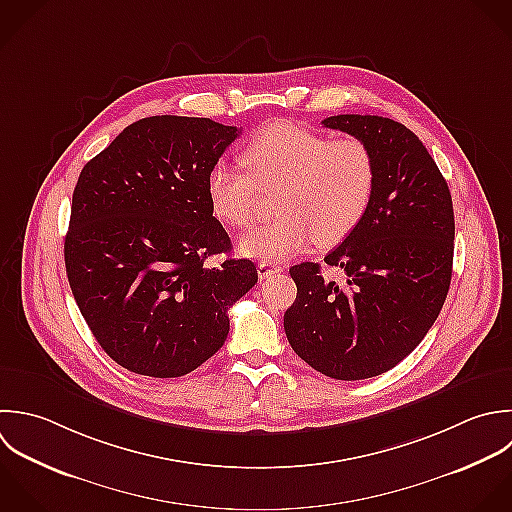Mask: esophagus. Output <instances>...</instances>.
Listing matches in <instances>:
<instances>
[{
  "label": "esophagus",
  "instance_id": "1",
  "mask_svg": "<svg viewBox=\"0 0 512 512\" xmlns=\"http://www.w3.org/2000/svg\"><path fill=\"white\" fill-rule=\"evenodd\" d=\"M281 271H283V265H277V263H271V261H263V263H259V267H257V273H259L261 279H269L271 275L281 273Z\"/></svg>",
  "mask_w": 512,
  "mask_h": 512
}]
</instances>
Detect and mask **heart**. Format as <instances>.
Masks as SVG:
<instances>
[{
  "instance_id": "1",
  "label": "heart",
  "mask_w": 512,
  "mask_h": 512,
  "mask_svg": "<svg viewBox=\"0 0 512 512\" xmlns=\"http://www.w3.org/2000/svg\"><path fill=\"white\" fill-rule=\"evenodd\" d=\"M247 173L217 161L205 189L213 215L243 229L257 215L261 191L273 197L277 219L239 239V251L259 261H281L315 243L335 247L367 217L377 165L369 145L357 137L329 139L293 123H271L243 149Z\"/></svg>"
}]
</instances>
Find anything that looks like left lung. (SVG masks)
<instances>
[{
	"label": "left lung",
	"instance_id": "left-lung-1",
	"mask_svg": "<svg viewBox=\"0 0 512 512\" xmlns=\"http://www.w3.org/2000/svg\"><path fill=\"white\" fill-rule=\"evenodd\" d=\"M323 125L369 145L377 187L359 229L325 257L345 271V285L325 281L319 263L291 267L297 299L283 325L315 371L359 381L401 363L437 321L453 275L455 213L435 159L403 123L333 115Z\"/></svg>",
	"mask_w": 512,
	"mask_h": 512
}]
</instances>
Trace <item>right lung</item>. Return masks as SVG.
<instances>
[{
    "label": "right lung",
    "instance_id": "add662e5",
    "mask_svg": "<svg viewBox=\"0 0 512 512\" xmlns=\"http://www.w3.org/2000/svg\"><path fill=\"white\" fill-rule=\"evenodd\" d=\"M239 131L207 117H145L79 173L63 245L69 287L101 349L131 373L195 371L257 283L249 259L205 265L231 251L205 181Z\"/></svg>",
    "mask_w": 512,
    "mask_h": 512
}]
</instances>
